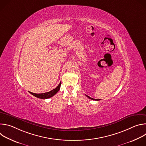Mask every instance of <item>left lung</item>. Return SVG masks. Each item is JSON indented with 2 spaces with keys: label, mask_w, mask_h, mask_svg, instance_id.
Listing matches in <instances>:
<instances>
[{
  "label": "left lung",
  "mask_w": 146,
  "mask_h": 146,
  "mask_svg": "<svg viewBox=\"0 0 146 146\" xmlns=\"http://www.w3.org/2000/svg\"><path fill=\"white\" fill-rule=\"evenodd\" d=\"M89 99H92V100H99L100 99H93V98H91V97H90V96H87V95H86Z\"/></svg>",
  "instance_id": "left-lung-1"
}]
</instances>
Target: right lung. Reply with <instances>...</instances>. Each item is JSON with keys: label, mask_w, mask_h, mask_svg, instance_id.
Returning a JSON list of instances; mask_svg holds the SVG:
<instances>
[{"label": "right lung", "mask_w": 146, "mask_h": 146, "mask_svg": "<svg viewBox=\"0 0 146 146\" xmlns=\"http://www.w3.org/2000/svg\"><path fill=\"white\" fill-rule=\"evenodd\" d=\"M60 85H61V82H60L59 85L55 89H54L48 92H45V93H43V94H35V93L29 92V93H31L32 95H33L35 97L40 98V99H48V98H50L53 96L54 95H55L59 91V90H60Z\"/></svg>", "instance_id": "1"}]
</instances>
